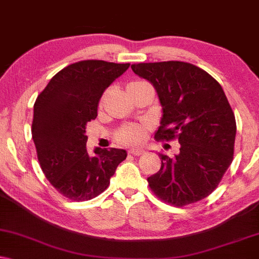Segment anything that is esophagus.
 I'll use <instances>...</instances> for the list:
<instances>
[{
	"instance_id": "1",
	"label": "esophagus",
	"mask_w": 259,
	"mask_h": 259,
	"mask_svg": "<svg viewBox=\"0 0 259 259\" xmlns=\"http://www.w3.org/2000/svg\"><path fill=\"white\" fill-rule=\"evenodd\" d=\"M144 152H145L144 150H142V149H131L128 151V154L133 155V156H140V155L144 154Z\"/></svg>"
}]
</instances>
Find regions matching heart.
Here are the masks:
<instances>
[{"mask_svg":"<svg viewBox=\"0 0 259 259\" xmlns=\"http://www.w3.org/2000/svg\"><path fill=\"white\" fill-rule=\"evenodd\" d=\"M137 82V81H133ZM146 127L142 124H130V126L121 127L115 133V138L121 144L124 145H139L145 140Z\"/></svg>","mask_w":259,"mask_h":259,"instance_id":"1","label":"heart"}]
</instances>
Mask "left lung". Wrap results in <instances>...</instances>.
Listing matches in <instances>:
<instances>
[{
  "mask_svg": "<svg viewBox=\"0 0 259 259\" xmlns=\"http://www.w3.org/2000/svg\"><path fill=\"white\" fill-rule=\"evenodd\" d=\"M132 71L154 85L162 105L156 139L180 143L174 157L159 154L151 191L175 206L211 194L233 161L237 123L222 86L199 67L181 61L137 63Z\"/></svg>",
  "mask_w": 259,
  "mask_h": 259,
  "instance_id": "8db88e82",
  "label": "left lung"
}]
</instances>
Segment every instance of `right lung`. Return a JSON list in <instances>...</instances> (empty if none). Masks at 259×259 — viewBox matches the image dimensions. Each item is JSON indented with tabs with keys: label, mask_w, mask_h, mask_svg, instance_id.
<instances>
[{
	"label": "right lung",
	"mask_w": 259,
	"mask_h": 259,
	"mask_svg": "<svg viewBox=\"0 0 259 259\" xmlns=\"http://www.w3.org/2000/svg\"><path fill=\"white\" fill-rule=\"evenodd\" d=\"M130 63L85 60L53 76L33 105L32 139L40 168L59 193L74 202L101 194L117 165L127 157L122 149L86 150V123L97 116L105 89Z\"/></svg>",
	"instance_id": "obj_1"
}]
</instances>
